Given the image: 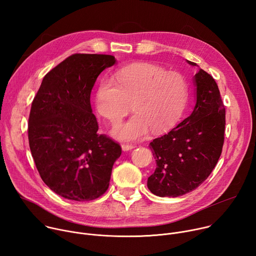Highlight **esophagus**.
<instances>
[{
	"label": "esophagus",
	"mask_w": 256,
	"mask_h": 256,
	"mask_svg": "<svg viewBox=\"0 0 256 256\" xmlns=\"http://www.w3.org/2000/svg\"><path fill=\"white\" fill-rule=\"evenodd\" d=\"M134 148V144H122V149L124 151H130Z\"/></svg>",
	"instance_id": "obj_1"
}]
</instances>
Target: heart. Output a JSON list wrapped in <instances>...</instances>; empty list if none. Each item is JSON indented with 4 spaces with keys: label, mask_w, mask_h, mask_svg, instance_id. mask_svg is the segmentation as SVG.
<instances>
[{
    "label": "heart",
    "mask_w": 256,
    "mask_h": 256,
    "mask_svg": "<svg viewBox=\"0 0 256 256\" xmlns=\"http://www.w3.org/2000/svg\"><path fill=\"white\" fill-rule=\"evenodd\" d=\"M118 84L103 79L96 92V108L112 124L126 116L134 104V116L112 130L114 138L134 140L152 130L163 134L180 120L188 100V84L179 72H168L151 62H134L118 70Z\"/></svg>",
    "instance_id": "b5f03b06"
}]
</instances>
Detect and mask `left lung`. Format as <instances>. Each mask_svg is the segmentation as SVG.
I'll use <instances>...</instances> for the list:
<instances>
[{
    "mask_svg": "<svg viewBox=\"0 0 256 256\" xmlns=\"http://www.w3.org/2000/svg\"><path fill=\"white\" fill-rule=\"evenodd\" d=\"M194 81L196 102L192 114L149 144L156 170L147 186L161 198L180 196L198 188L222 154L226 112L220 91L214 79L202 68Z\"/></svg>",
    "mask_w": 256,
    "mask_h": 256,
    "instance_id": "left-lung-1",
    "label": "left lung"
}]
</instances>
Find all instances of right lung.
<instances>
[{
    "label": "right lung",
    "mask_w": 256,
    "mask_h": 256,
    "mask_svg": "<svg viewBox=\"0 0 256 256\" xmlns=\"http://www.w3.org/2000/svg\"><path fill=\"white\" fill-rule=\"evenodd\" d=\"M116 62L109 54H72L44 76L32 101L30 151L44 184L64 198L102 196L122 155L120 144L97 134L90 103L97 77Z\"/></svg>",
    "instance_id": "add662e5"
}]
</instances>
